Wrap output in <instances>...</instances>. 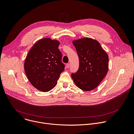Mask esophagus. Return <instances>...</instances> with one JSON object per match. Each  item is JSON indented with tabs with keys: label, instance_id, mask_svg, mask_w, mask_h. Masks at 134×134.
I'll return each mask as SVG.
<instances>
[{
	"label": "esophagus",
	"instance_id": "obj_1",
	"mask_svg": "<svg viewBox=\"0 0 134 134\" xmlns=\"http://www.w3.org/2000/svg\"><path fill=\"white\" fill-rule=\"evenodd\" d=\"M66 66H67V68H70V64H67L66 65Z\"/></svg>",
	"mask_w": 134,
	"mask_h": 134
}]
</instances>
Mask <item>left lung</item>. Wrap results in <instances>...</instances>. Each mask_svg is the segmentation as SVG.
<instances>
[{
    "instance_id": "obj_1",
    "label": "left lung",
    "mask_w": 134,
    "mask_h": 134,
    "mask_svg": "<svg viewBox=\"0 0 134 134\" xmlns=\"http://www.w3.org/2000/svg\"><path fill=\"white\" fill-rule=\"evenodd\" d=\"M77 51L79 67L71 76L76 85L84 91L96 88L108 70V56L100 43L91 38H82L72 41Z\"/></svg>"
}]
</instances>
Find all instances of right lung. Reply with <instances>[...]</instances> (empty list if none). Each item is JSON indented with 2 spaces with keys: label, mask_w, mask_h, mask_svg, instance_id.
Wrapping results in <instances>:
<instances>
[{
  "label": "right lung",
  "mask_w": 134,
  "mask_h": 134,
  "mask_svg": "<svg viewBox=\"0 0 134 134\" xmlns=\"http://www.w3.org/2000/svg\"><path fill=\"white\" fill-rule=\"evenodd\" d=\"M60 41L50 38L37 41L29 51L24 63L26 76L37 90L47 92L57 83L65 66L58 49Z\"/></svg>",
  "instance_id": "right-lung-1"
}]
</instances>
